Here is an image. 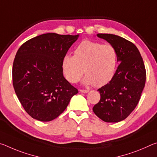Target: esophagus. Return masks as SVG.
<instances>
[{"instance_id": "34e87169", "label": "esophagus", "mask_w": 157, "mask_h": 157, "mask_svg": "<svg viewBox=\"0 0 157 157\" xmlns=\"http://www.w3.org/2000/svg\"><path fill=\"white\" fill-rule=\"evenodd\" d=\"M79 91L82 92V93H88L89 92V90H86V89H79Z\"/></svg>"}]
</instances>
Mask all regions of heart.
I'll list each match as a JSON object with an SVG mask.
<instances>
[{
	"label": "heart",
	"instance_id": "obj_1",
	"mask_svg": "<svg viewBox=\"0 0 157 157\" xmlns=\"http://www.w3.org/2000/svg\"><path fill=\"white\" fill-rule=\"evenodd\" d=\"M118 66V53L110 44L89 40L82 41L74 50V56L66 55L62 60L65 77L76 83L83 75L87 84L101 86L111 80Z\"/></svg>",
	"mask_w": 157,
	"mask_h": 157
}]
</instances>
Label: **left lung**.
<instances>
[{
	"mask_svg": "<svg viewBox=\"0 0 157 157\" xmlns=\"http://www.w3.org/2000/svg\"><path fill=\"white\" fill-rule=\"evenodd\" d=\"M117 50L120 62L111 80L98 90L100 100L93 111L107 123H118L128 117L139 102L146 79L145 67L136 46L115 34H98Z\"/></svg>",
	"mask_w": 157,
	"mask_h": 157,
	"instance_id": "obj_1",
	"label": "left lung"
}]
</instances>
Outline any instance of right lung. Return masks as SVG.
I'll return each mask as SVG.
<instances>
[{
    "instance_id": "right-lung-1",
    "label": "right lung",
    "mask_w": 157,
    "mask_h": 157,
    "mask_svg": "<svg viewBox=\"0 0 157 157\" xmlns=\"http://www.w3.org/2000/svg\"><path fill=\"white\" fill-rule=\"evenodd\" d=\"M78 35L47 33L25 42L16 54L12 82L26 112L48 122L67 107L78 89L63 75L62 60Z\"/></svg>"
}]
</instances>
